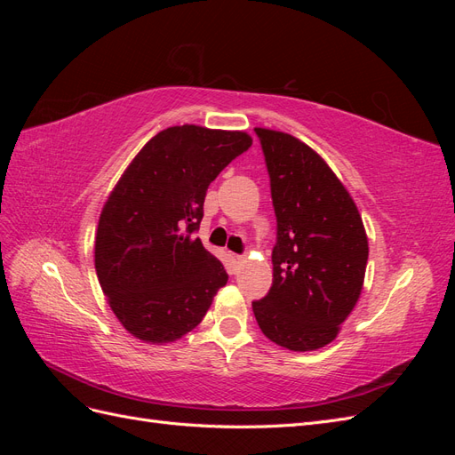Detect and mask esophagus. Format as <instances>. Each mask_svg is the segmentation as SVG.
<instances>
[{"label":"esophagus","instance_id":"obj_1","mask_svg":"<svg viewBox=\"0 0 455 455\" xmlns=\"http://www.w3.org/2000/svg\"><path fill=\"white\" fill-rule=\"evenodd\" d=\"M229 258H231L233 264H239V261H241V256L235 254V252H229Z\"/></svg>","mask_w":455,"mask_h":455}]
</instances>
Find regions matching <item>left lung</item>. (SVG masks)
Returning <instances> with one entry per match:
<instances>
[{
    "instance_id": "1",
    "label": "left lung",
    "mask_w": 455,
    "mask_h": 455,
    "mask_svg": "<svg viewBox=\"0 0 455 455\" xmlns=\"http://www.w3.org/2000/svg\"><path fill=\"white\" fill-rule=\"evenodd\" d=\"M277 218L273 284L252 301L271 341L313 351L332 341L363 291L368 239L359 211L315 151L286 132L254 129Z\"/></svg>"
}]
</instances>
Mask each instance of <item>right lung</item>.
<instances>
[{
  "mask_svg": "<svg viewBox=\"0 0 455 455\" xmlns=\"http://www.w3.org/2000/svg\"><path fill=\"white\" fill-rule=\"evenodd\" d=\"M251 146L239 131L164 129L108 197L94 267L109 307L132 336L151 343L182 338L228 283L222 261L196 233L211 182Z\"/></svg>",
  "mask_w": 455,
  "mask_h": 455,
  "instance_id": "1",
  "label": "right lung"
}]
</instances>
